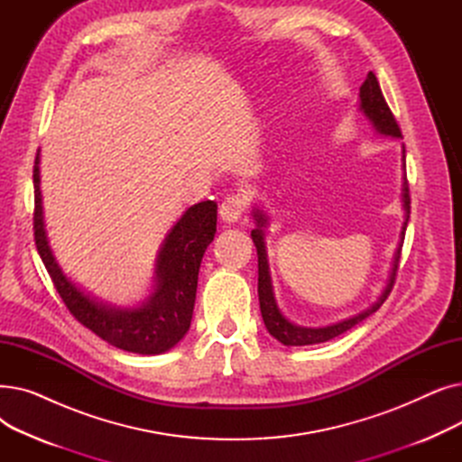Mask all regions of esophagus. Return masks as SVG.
Instances as JSON below:
<instances>
[{
	"label": "esophagus",
	"instance_id": "1",
	"mask_svg": "<svg viewBox=\"0 0 462 462\" xmlns=\"http://www.w3.org/2000/svg\"><path fill=\"white\" fill-rule=\"evenodd\" d=\"M245 209V197L241 194H232V197H226L218 208V215H221V221L226 225H234L237 223V218L241 217Z\"/></svg>",
	"mask_w": 462,
	"mask_h": 462
}]
</instances>
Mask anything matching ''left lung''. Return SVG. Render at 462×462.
Wrapping results in <instances>:
<instances>
[{
	"mask_svg": "<svg viewBox=\"0 0 462 462\" xmlns=\"http://www.w3.org/2000/svg\"><path fill=\"white\" fill-rule=\"evenodd\" d=\"M359 112L365 116L373 129L376 131V134L380 136H390V138H402L401 129L397 125V121L387 106L380 84L376 80V77L373 72H369L365 82L361 84L359 88ZM404 143H402V192H401V202H402V209H404V223L401 228V241L395 249L393 254V262H392V270H390V277H387L385 288L382 290L380 298L367 307L365 310H361L350 319L338 320L335 324L329 326H320V328H307V326H298L294 322H290L282 310L277 305L275 300V292H273V284H272V275H270V262H268V251H265V228L270 226V215L265 213L258 204H254L253 208V221L256 225V228L251 232L253 244L256 247V254H258V300H260V312L262 319L265 324V329L270 331L272 337H275L279 343H282L284 346H307V345H319V343H326L331 341V338L338 337L341 333L348 331L350 328H354L356 324L363 322L367 317H371L373 312H376L382 303L385 301V298L390 296L393 282H395V275H397V265H399V258H401V247L404 241V230L408 225L410 218V194H408V181H406V155H404Z\"/></svg>",
	"mask_w": 462,
	"mask_h": 462,
	"instance_id": "obj_1",
	"label": "left lung"
}]
</instances>
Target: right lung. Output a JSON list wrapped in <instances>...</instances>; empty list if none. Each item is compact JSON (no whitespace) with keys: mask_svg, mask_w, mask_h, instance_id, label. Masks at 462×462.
<instances>
[{"mask_svg":"<svg viewBox=\"0 0 462 462\" xmlns=\"http://www.w3.org/2000/svg\"><path fill=\"white\" fill-rule=\"evenodd\" d=\"M39 162L37 153L33 166L35 245L72 317L108 345L125 352L157 356L174 348L190 328L200 262L217 232V204L199 202L178 218L157 254L150 296L138 305L119 307L91 296L61 270L46 234Z\"/></svg>","mask_w":462,"mask_h":462,"instance_id":"add662e5","label":"right lung"}]
</instances>
